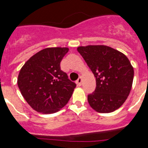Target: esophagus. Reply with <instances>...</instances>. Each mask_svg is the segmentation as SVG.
<instances>
[{
    "instance_id": "1",
    "label": "esophagus",
    "mask_w": 148,
    "mask_h": 148,
    "mask_svg": "<svg viewBox=\"0 0 148 148\" xmlns=\"http://www.w3.org/2000/svg\"><path fill=\"white\" fill-rule=\"evenodd\" d=\"M76 83H77V85H78V86H81V84H82V78H81V77H79V78L77 79V80Z\"/></svg>"
}]
</instances>
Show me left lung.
<instances>
[{
  "instance_id": "left-lung-1",
  "label": "left lung",
  "mask_w": 148,
  "mask_h": 148,
  "mask_svg": "<svg viewBox=\"0 0 148 148\" xmlns=\"http://www.w3.org/2000/svg\"><path fill=\"white\" fill-rule=\"evenodd\" d=\"M77 51L96 77L95 91L88 95L90 107L99 113L117 110L127 98L133 83L134 68L128 58L103 45L79 47Z\"/></svg>"
}]
</instances>
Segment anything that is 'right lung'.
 Instances as JSON below:
<instances>
[{
  "label": "right lung",
  "mask_w": 148,
  "mask_h": 148,
  "mask_svg": "<svg viewBox=\"0 0 148 148\" xmlns=\"http://www.w3.org/2000/svg\"><path fill=\"white\" fill-rule=\"evenodd\" d=\"M67 47L45 48L32 56L20 71L17 85L24 98L38 112L55 113L71 97L76 84L60 70Z\"/></svg>",
  "instance_id": "add662e5"
}]
</instances>
